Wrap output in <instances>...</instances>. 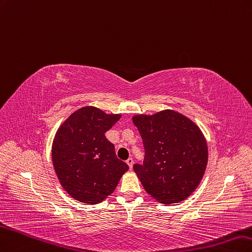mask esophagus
Returning a JSON list of instances; mask_svg holds the SVG:
<instances>
[{
    "instance_id": "esophagus-1",
    "label": "esophagus",
    "mask_w": 252,
    "mask_h": 252,
    "mask_svg": "<svg viewBox=\"0 0 252 252\" xmlns=\"http://www.w3.org/2000/svg\"><path fill=\"white\" fill-rule=\"evenodd\" d=\"M126 163H127L128 167L132 169V167H133V163H134V160H133V158H128V159L126 160Z\"/></svg>"
}]
</instances>
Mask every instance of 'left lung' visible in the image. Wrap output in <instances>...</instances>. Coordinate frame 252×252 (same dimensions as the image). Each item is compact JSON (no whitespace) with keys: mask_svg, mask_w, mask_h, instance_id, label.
Returning <instances> with one entry per match:
<instances>
[{"mask_svg":"<svg viewBox=\"0 0 252 252\" xmlns=\"http://www.w3.org/2000/svg\"><path fill=\"white\" fill-rule=\"evenodd\" d=\"M133 123L144 147L143 163L133 168L144 189L163 204L190 196L202 180L208 159L201 129L173 110L136 115Z\"/></svg>","mask_w":252,"mask_h":252,"instance_id":"8db88e82","label":"left lung"}]
</instances>
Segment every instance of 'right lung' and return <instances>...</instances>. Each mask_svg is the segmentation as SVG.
I'll return each mask as SVG.
<instances>
[{
	"instance_id": "right-lung-1",
	"label": "right lung",
	"mask_w": 252,
	"mask_h": 252,
	"mask_svg": "<svg viewBox=\"0 0 252 252\" xmlns=\"http://www.w3.org/2000/svg\"><path fill=\"white\" fill-rule=\"evenodd\" d=\"M120 117L84 107L73 113L55 134L53 166L62 186L75 200L88 204L101 202L114 191L128 169L104 136Z\"/></svg>"
}]
</instances>
